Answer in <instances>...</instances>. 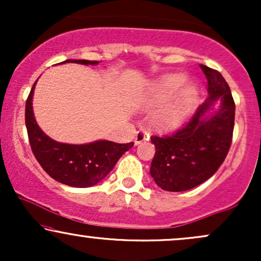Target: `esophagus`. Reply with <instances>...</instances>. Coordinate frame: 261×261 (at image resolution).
Segmentation results:
<instances>
[{"label":"esophagus","instance_id":"1","mask_svg":"<svg viewBox=\"0 0 261 261\" xmlns=\"http://www.w3.org/2000/svg\"><path fill=\"white\" fill-rule=\"evenodd\" d=\"M148 139H149L148 133H146V131H143V130L137 131L136 136H135V145H139V143L143 142V141H146Z\"/></svg>","mask_w":261,"mask_h":261}]
</instances>
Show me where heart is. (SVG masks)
Instances as JSON below:
<instances>
[{"instance_id": "1", "label": "heart", "mask_w": 261, "mask_h": 261, "mask_svg": "<svg viewBox=\"0 0 261 261\" xmlns=\"http://www.w3.org/2000/svg\"><path fill=\"white\" fill-rule=\"evenodd\" d=\"M185 79L182 74H170L164 77L155 87V98L158 100H167L179 92L184 86ZM196 99V89L194 87H185L178 94L175 101L162 112L157 118V122L162 127L172 128L180 125L188 118Z\"/></svg>"}]
</instances>
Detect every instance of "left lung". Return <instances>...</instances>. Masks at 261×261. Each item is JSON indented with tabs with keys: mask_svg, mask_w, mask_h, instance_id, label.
<instances>
[{
	"mask_svg": "<svg viewBox=\"0 0 261 261\" xmlns=\"http://www.w3.org/2000/svg\"><path fill=\"white\" fill-rule=\"evenodd\" d=\"M200 67L207 80V99L184 126L170 135L151 137L155 153L149 173L155 184L167 191L189 190L211 178L232 143L236 104L228 83L214 68ZM218 100L220 109L207 116Z\"/></svg>",
	"mask_w": 261,
	"mask_h": 261,
	"instance_id": "obj_1",
	"label": "left lung"
}]
</instances>
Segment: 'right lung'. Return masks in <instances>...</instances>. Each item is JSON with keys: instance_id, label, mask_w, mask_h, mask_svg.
Masks as SVG:
<instances>
[{"instance_id": "add662e5", "label": "right lung", "mask_w": 261, "mask_h": 261, "mask_svg": "<svg viewBox=\"0 0 261 261\" xmlns=\"http://www.w3.org/2000/svg\"><path fill=\"white\" fill-rule=\"evenodd\" d=\"M64 62L99 64V61L89 60H66ZM35 83L25 101V126L32 152L41 168L56 181L74 188L92 187L103 180L119 158L133 147L134 142L95 141L87 145H67L51 140L38 126L33 114L32 98Z\"/></svg>"}]
</instances>
